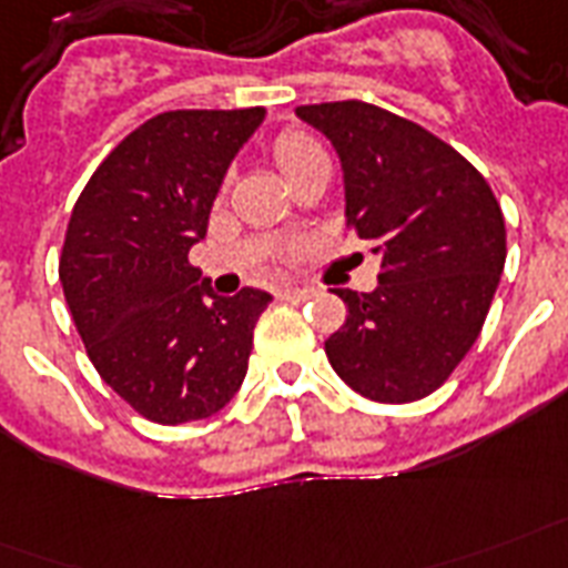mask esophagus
Returning <instances> with one entry per match:
<instances>
[{
    "instance_id": "obj_1",
    "label": "esophagus",
    "mask_w": 568,
    "mask_h": 568,
    "mask_svg": "<svg viewBox=\"0 0 568 568\" xmlns=\"http://www.w3.org/2000/svg\"><path fill=\"white\" fill-rule=\"evenodd\" d=\"M278 298H281V302H290V305H298V302H305V298H311V290L281 287L278 290Z\"/></svg>"
}]
</instances>
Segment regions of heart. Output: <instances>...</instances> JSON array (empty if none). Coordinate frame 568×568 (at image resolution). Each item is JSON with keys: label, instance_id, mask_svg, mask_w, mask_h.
Listing matches in <instances>:
<instances>
[{"label": "heart", "instance_id": "1", "mask_svg": "<svg viewBox=\"0 0 568 568\" xmlns=\"http://www.w3.org/2000/svg\"><path fill=\"white\" fill-rule=\"evenodd\" d=\"M272 160L278 165V171L287 178H298L307 165H314L316 160H325L323 148L302 130H284V133L272 142Z\"/></svg>", "mask_w": 568, "mask_h": 568}]
</instances>
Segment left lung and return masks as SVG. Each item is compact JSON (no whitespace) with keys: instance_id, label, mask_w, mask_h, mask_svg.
Listing matches in <instances>:
<instances>
[{"instance_id":"1","label":"left lung","mask_w":568,"mask_h":568,"mask_svg":"<svg viewBox=\"0 0 568 568\" xmlns=\"http://www.w3.org/2000/svg\"><path fill=\"white\" fill-rule=\"evenodd\" d=\"M296 115L334 144L346 227L382 261L373 293L334 290L346 323L325 341L334 373L376 403L442 388L480 334L507 261L498 197L463 153L388 109L341 100Z\"/></svg>"}]
</instances>
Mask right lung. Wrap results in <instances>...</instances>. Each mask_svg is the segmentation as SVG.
<instances>
[{"instance_id": "add662e5", "label": "right lung", "mask_w": 568, "mask_h": 568, "mask_svg": "<svg viewBox=\"0 0 568 568\" xmlns=\"http://www.w3.org/2000/svg\"><path fill=\"white\" fill-rule=\"evenodd\" d=\"M266 109H178L109 153L70 213L59 278L100 379L153 424L215 415L248 371L270 293L215 296L201 243L227 165Z\"/></svg>"}]
</instances>
